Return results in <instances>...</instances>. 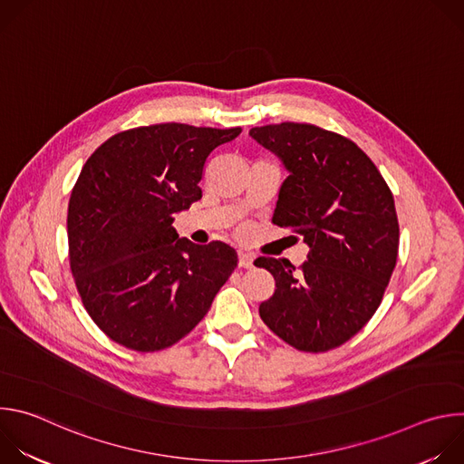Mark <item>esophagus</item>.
I'll list each match as a JSON object with an SVG mask.
<instances>
[{
    "label": "esophagus",
    "instance_id": "34e87169",
    "mask_svg": "<svg viewBox=\"0 0 464 464\" xmlns=\"http://www.w3.org/2000/svg\"><path fill=\"white\" fill-rule=\"evenodd\" d=\"M253 260H255V255L249 253V251H238V266L240 268H251L253 266Z\"/></svg>",
    "mask_w": 464,
    "mask_h": 464
}]
</instances>
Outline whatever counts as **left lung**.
<instances>
[{
  "label": "left lung",
  "instance_id": "1",
  "mask_svg": "<svg viewBox=\"0 0 464 464\" xmlns=\"http://www.w3.org/2000/svg\"><path fill=\"white\" fill-rule=\"evenodd\" d=\"M249 136L288 170L274 224L295 229L310 247L299 270L288 258L255 260L276 279L258 314L297 351L340 347L372 317L394 270L392 194L367 154L334 131L281 122L251 128Z\"/></svg>",
  "mask_w": 464,
  "mask_h": 464
}]
</instances>
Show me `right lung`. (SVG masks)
Here are the masks:
<instances>
[{"label": "right lung", "instance_id": "1", "mask_svg": "<svg viewBox=\"0 0 464 464\" xmlns=\"http://www.w3.org/2000/svg\"><path fill=\"white\" fill-rule=\"evenodd\" d=\"M240 131L131 128L82 167L68 208L72 274L90 317L115 343L140 353L174 345L237 268L231 246L192 244L172 222L202 198L209 156Z\"/></svg>", "mask_w": 464, "mask_h": 464}]
</instances>
